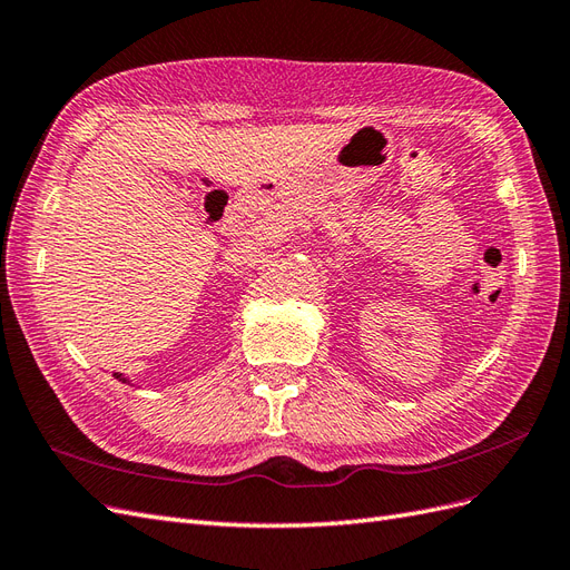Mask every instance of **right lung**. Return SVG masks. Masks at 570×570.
<instances>
[{"label":"right lung","instance_id":"right-lung-1","mask_svg":"<svg viewBox=\"0 0 570 570\" xmlns=\"http://www.w3.org/2000/svg\"><path fill=\"white\" fill-rule=\"evenodd\" d=\"M116 375V381H120V383H128L130 385V381H128V377L124 375V373H114Z\"/></svg>","mask_w":570,"mask_h":570}]
</instances>
